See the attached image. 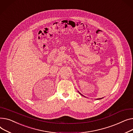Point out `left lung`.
Instances as JSON below:
<instances>
[{
  "mask_svg": "<svg viewBox=\"0 0 133 133\" xmlns=\"http://www.w3.org/2000/svg\"><path fill=\"white\" fill-rule=\"evenodd\" d=\"M79 94H81V95H82L81 93H79ZM82 96H83V95H82ZM102 99V98H99V99Z\"/></svg>",
  "mask_w": 133,
  "mask_h": 133,
  "instance_id": "left-lung-1",
  "label": "left lung"
}]
</instances>
